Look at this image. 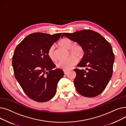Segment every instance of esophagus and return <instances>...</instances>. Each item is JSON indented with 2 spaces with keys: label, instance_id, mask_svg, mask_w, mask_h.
I'll use <instances>...</instances> for the list:
<instances>
[{
  "label": "esophagus",
  "instance_id": "34e87169",
  "mask_svg": "<svg viewBox=\"0 0 126 126\" xmlns=\"http://www.w3.org/2000/svg\"><path fill=\"white\" fill-rule=\"evenodd\" d=\"M68 70H64V73L65 75H66L68 73Z\"/></svg>",
  "mask_w": 126,
  "mask_h": 126
}]
</instances>
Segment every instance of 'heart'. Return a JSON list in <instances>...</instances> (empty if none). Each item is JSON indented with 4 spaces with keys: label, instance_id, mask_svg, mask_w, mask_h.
<instances>
[{
    "label": "heart",
    "instance_id": "1",
    "mask_svg": "<svg viewBox=\"0 0 126 126\" xmlns=\"http://www.w3.org/2000/svg\"><path fill=\"white\" fill-rule=\"evenodd\" d=\"M59 44L64 48L69 50L71 56L69 58L59 61L57 64V67L63 70L71 69L78 62V58H81L84 55V49L82 46L79 44L74 45V42L68 38H64L59 42ZM54 46H51L49 48L47 55L49 59L53 61H55L57 58L55 54Z\"/></svg>",
    "mask_w": 126,
    "mask_h": 126
}]
</instances>
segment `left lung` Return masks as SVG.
Returning <instances> with one entry per match:
<instances>
[{"instance_id": "obj_1", "label": "left lung", "mask_w": 126, "mask_h": 126, "mask_svg": "<svg viewBox=\"0 0 126 126\" xmlns=\"http://www.w3.org/2000/svg\"><path fill=\"white\" fill-rule=\"evenodd\" d=\"M64 36L81 45L85 52L77 66L87 67V71L74 69L76 73L74 84L77 91L88 97L101 94L113 72L114 56L111 45L99 33L89 30L63 32L61 38Z\"/></svg>"}]
</instances>
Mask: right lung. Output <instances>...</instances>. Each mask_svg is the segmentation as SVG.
Wrapping results in <instances>:
<instances>
[{
  "instance_id": "1",
  "label": "right lung",
  "mask_w": 126,
  "mask_h": 126,
  "mask_svg": "<svg viewBox=\"0 0 126 126\" xmlns=\"http://www.w3.org/2000/svg\"><path fill=\"white\" fill-rule=\"evenodd\" d=\"M62 33L36 32L26 36L16 47L13 56L14 75L25 94L38 102H47L56 94L57 84L64 75L47 55L49 48Z\"/></svg>"
}]
</instances>
